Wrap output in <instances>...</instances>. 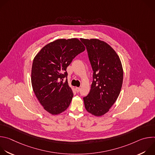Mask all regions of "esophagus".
<instances>
[{
  "label": "esophagus",
  "mask_w": 155,
  "mask_h": 155,
  "mask_svg": "<svg viewBox=\"0 0 155 155\" xmlns=\"http://www.w3.org/2000/svg\"><path fill=\"white\" fill-rule=\"evenodd\" d=\"M80 87H75V91H76L77 93H78V92L80 91Z\"/></svg>",
  "instance_id": "1"
}]
</instances>
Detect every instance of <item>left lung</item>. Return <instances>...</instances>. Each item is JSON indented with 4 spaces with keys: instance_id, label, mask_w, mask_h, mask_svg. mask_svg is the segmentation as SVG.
Listing matches in <instances>:
<instances>
[{
    "instance_id": "obj_1",
    "label": "left lung",
    "mask_w": 155,
    "mask_h": 155,
    "mask_svg": "<svg viewBox=\"0 0 155 155\" xmlns=\"http://www.w3.org/2000/svg\"><path fill=\"white\" fill-rule=\"evenodd\" d=\"M81 40L94 72L90 91L83 97L84 107L93 115L101 117L109 111L120 93L123 80L121 62L107 43L97 38Z\"/></svg>"
}]
</instances>
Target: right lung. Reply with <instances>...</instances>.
I'll use <instances>...</instances> for the list:
<instances>
[{
  "mask_svg": "<svg viewBox=\"0 0 155 155\" xmlns=\"http://www.w3.org/2000/svg\"><path fill=\"white\" fill-rule=\"evenodd\" d=\"M85 47L78 38L58 39L43 47L34 57L31 70L32 89L40 104L51 115L68 108L74 94L66 69Z\"/></svg>",
  "mask_w": 155,
  "mask_h": 155,
  "instance_id": "1",
  "label": "right lung"
}]
</instances>
